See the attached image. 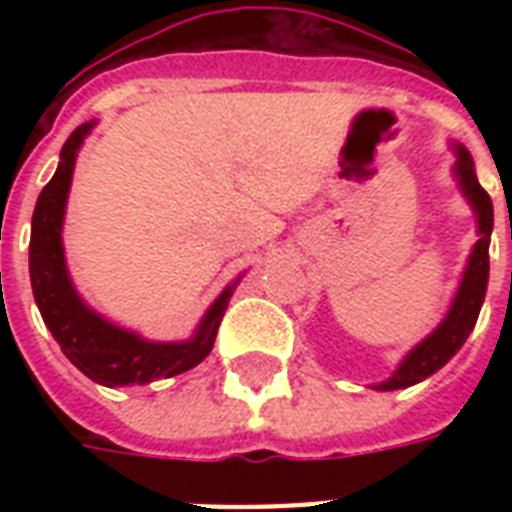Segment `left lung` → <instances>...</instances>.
<instances>
[{
  "label": "left lung",
  "mask_w": 512,
  "mask_h": 512,
  "mask_svg": "<svg viewBox=\"0 0 512 512\" xmlns=\"http://www.w3.org/2000/svg\"><path fill=\"white\" fill-rule=\"evenodd\" d=\"M457 151V162H454V177L460 183L465 199L476 212L478 220V241L473 252L468 257L465 273H462L460 289L454 295L449 313L444 321L438 324L433 332L422 342H417L404 361L398 364V369L390 374L388 380L374 385L377 390H398L417 385V382L428 380L430 374H436L457 350L465 345L468 335L473 332L484 305L486 297V284H489V241H492V228H494V207L489 193L481 188L476 177V167H473V156L468 154V148L454 143Z\"/></svg>",
  "instance_id": "obj_1"
}]
</instances>
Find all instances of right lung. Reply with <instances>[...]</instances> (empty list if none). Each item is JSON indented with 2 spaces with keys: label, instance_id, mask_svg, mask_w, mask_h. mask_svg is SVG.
Segmentation results:
<instances>
[{
  "label": "right lung",
  "instance_id": "obj_1",
  "mask_svg": "<svg viewBox=\"0 0 512 512\" xmlns=\"http://www.w3.org/2000/svg\"><path fill=\"white\" fill-rule=\"evenodd\" d=\"M92 127L95 122H87L68 135L60 151L58 170L36 199L34 217H31V244H28V273H31L34 300L44 324L58 340L68 361L98 385L124 388V385L167 380L188 372L209 356L217 327L241 276L220 292V297L207 308L196 332L183 342L143 340L138 332L116 327L92 311L71 284L66 255H63V217L71 191V175H74L76 154Z\"/></svg>",
  "mask_w": 512,
  "mask_h": 512
}]
</instances>
